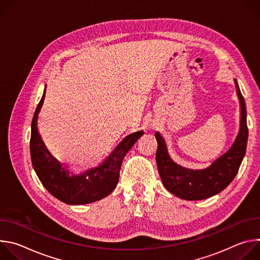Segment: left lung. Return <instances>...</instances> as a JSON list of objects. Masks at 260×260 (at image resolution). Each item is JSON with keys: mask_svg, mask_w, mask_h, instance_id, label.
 <instances>
[{"mask_svg": "<svg viewBox=\"0 0 260 260\" xmlns=\"http://www.w3.org/2000/svg\"><path fill=\"white\" fill-rule=\"evenodd\" d=\"M235 82L241 105L240 131L229 151L209 167L194 171L177 165L168 152L164 138L155 133L158 144L155 158L162 184L168 191L182 200L201 201L219 193L229 186L239 171L246 153L248 127L245 100L237 80Z\"/></svg>", "mask_w": 260, "mask_h": 260, "instance_id": "1", "label": "left lung"}]
</instances>
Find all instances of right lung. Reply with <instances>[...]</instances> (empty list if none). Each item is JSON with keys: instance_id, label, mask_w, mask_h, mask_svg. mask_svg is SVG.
Returning <instances> with one entry per match:
<instances>
[{"instance_id": "add662e5", "label": "right lung", "mask_w": 260, "mask_h": 260, "mask_svg": "<svg viewBox=\"0 0 260 260\" xmlns=\"http://www.w3.org/2000/svg\"><path fill=\"white\" fill-rule=\"evenodd\" d=\"M45 93L46 86L31 121L29 149L37 176L49 193L68 205H86L106 198L116 187L124 156L144 133L140 131L126 136L96 168L79 175L71 174L51 155L38 133V117Z\"/></svg>"}]
</instances>
